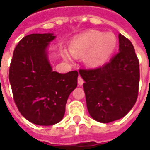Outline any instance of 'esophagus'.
I'll list each match as a JSON object with an SVG mask.
<instances>
[{
	"mask_svg": "<svg viewBox=\"0 0 150 150\" xmlns=\"http://www.w3.org/2000/svg\"><path fill=\"white\" fill-rule=\"evenodd\" d=\"M83 83H84V81H83V79H82L81 76H79V77H78V83H79V85L82 86V85L83 84Z\"/></svg>",
	"mask_w": 150,
	"mask_h": 150,
	"instance_id": "obj_1",
	"label": "esophagus"
}]
</instances>
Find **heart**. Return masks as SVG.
<instances>
[{
    "label": "heart",
    "instance_id": "1",
    "mask_svg": "<svg viewBox=\"0 0 150 150\" xmlns=\"http://www.w3.org/2000/svg\"><path fill=\"white\" fill-rule=\"evenodd\" d=\"M116 44L117 39L112 33L90 30L74 38L69 49L75 56L83 55L87 52L85 62L91 67H100L110 59Z\"/></svg>",
    "mask_w": 150,
    "mask_h": 150
}]
</instances>
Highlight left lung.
I'll use <instances>...</instances> for the list:
<instances>
[{
  "label": "left lung",
  "mask_w": 150,
  "mask_h": 150,
  "mask_svg": "<svg viewBox=\"0 0 150 150\" xmlns=\"http://www.w3.org/2000/svg\"><path fill=\"white\" fill-rule=\"evenodd\" d=\"M90 116L109 123L125 116L138 96L139 61L132 42L119 34V53L95 69H79Z\"/></svg>",
  "instance_id": "left-lung-1"
}]
</instances>
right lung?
<instances>
[{
  "instance_id": "obj_1",
  "label": "right lung",
  "mask_w": 150,
  "mask_h": 150,
  "mask_svg": "<svg viewBox=\"0 0 150 150\" xmlns=\"http://www.w3.org/2000/svg\"><path fill=\"white\" fill-rule=\"evenodd\" d=\"M53 34H32L15 47L8 79L13 100L25 118L38 125H53L65 114L69 96L77 87L78 71H54L47 47Z\"/></svg>"
}]
</instances>
